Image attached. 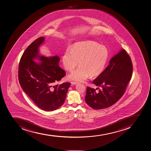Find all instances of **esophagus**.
Instances as JSON below:
<instances>
[{
    "mask_svg": "<svg viewBox=\"0 0 151 151\" xmlns=\"http://www.w3.org/2000/svg\"><path fill=\"white\" fill-rule=\"evenodd\" d=\"M77 82H71V85H75L77 83Z\"/></svg>",
    "mask_w": 151,
    "mask_h": 151,
    "instance_id": "obj_1",
    "label": "esophagus"
}]
</instances>
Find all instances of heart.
I'll list each match as a JSON object with an SVG mask.
<instances>
[{
    "label": "heart",
    "instance_id": "1",
    "mask_svg": "<svg viewBox=\"0 0 151 151\" xmlns=\"http://www.w3.org/2000/svg\"><path fill=\"white\" fill-rule=\"evenodd\" d=\"M109 57V51L105 46L93 41H85L74 43L67 49L62 56L65 69L72 71L68 76L70 80L83 82L91 76L96 77L105 69Z\"/></svg>",
    "mask_w": 151,
    "mask_h": 151
}]
</instances>
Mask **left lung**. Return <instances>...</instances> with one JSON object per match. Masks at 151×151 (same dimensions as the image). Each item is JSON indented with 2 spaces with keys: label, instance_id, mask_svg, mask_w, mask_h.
I'll return each mask as SVG.
<instances>
[{
  "label": "left lung",
  "instance_id": "left-lung-1",
  "mask_svg": "<svg viewBox=\"0 0 151 151\" xmlns=\"http://www.w3.org/2000/svg\"><path fill=\"white\" fill-rule=\"evenodd\" d=\"M131 58L126 50H121L109 60V64L93 83L99 91L87 87L85 101L91 108L101 109L116 103L125 93L132 76ZM96 89H97V88Z\"/></svg>",
  "mask_w": 151,
  "mask_h": 151
}]
</instances>
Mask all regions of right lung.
<instances>
[{"label": "right lung", "mask_w": 151, "mask_h": 151, "mask_svg": "<svg viewBox=\"0 0 151 151\" xmlns=\"http://www.w3.org/2000/svg\"><path fill=\"white\" fill-rule=\"evenodd\" d=\"M39 37L26 48L19 66V82L22 89L39 108L51 111L64 103L70 83L54 86L65 75L59 66L58 56L45 57L39 54V47L45 42ZM37 59L40 63L35 62Z\"/></svg>", "instance_id": "1"}]
</instances>
